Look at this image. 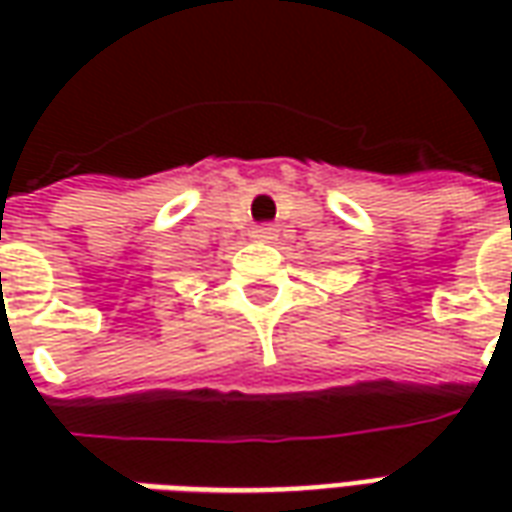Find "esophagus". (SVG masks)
<instances>
[{"instance_id":"obj_1","label":"esophagus","mask_w":512,"mask_h":512,"mask_svg":"<svg viewBox=\"0 0 512 512\" xmlns=\"http://www.w3.org/2000/svg\"><path fill=\"white\" fill-rule=\"evenodd\" d=\"M252 235L260 238V241H271V238H277V227H271V224H266V227H255Z\"/></svg>"}]
</instances>
